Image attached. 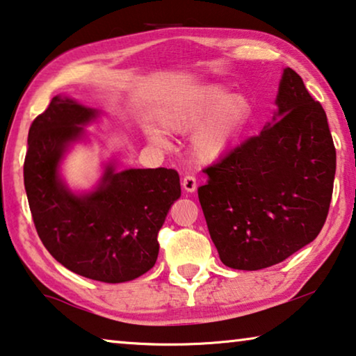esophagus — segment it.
Listing matches in <instances>:
<instances>
[{"mask_svg":"<svg viewBox=\"0 0 356 356\" xmlns=\"http://www.w3.org/2000/svg\"><path fill=\"white\" fill-rule=\"evenodd\" d=\"M182 187H184V190H187V192H195L198 187L197 179H195V176H190L188 174V176H185L182 179Z\"/></svg>","mask_w":356,"mask_h":356,"instance_id":"esophagus-1","label":"esophagus"}]
</instances>
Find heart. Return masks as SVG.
<instances>
[{
    "mask_svg": "<svg viewBox=\"0 0 356 356\" xmlns=\"http://www.w3.org/2000/svg\"><path fill=\"white\" fill-rule=\"evenodd\" d=\"M252 109L247 95H229L222 85H203L172 98L159 113V121L172 132L197 127L192 137L195 156L202 161H216L232 147L252 116ZM147 134L159 147L169 145L161 130L148 127Z\"/></svg>",
    "mask_w": 356,
    "mask_h": 356,
    "instance_id": "1",
    "label": "heart"
}]
</instances>
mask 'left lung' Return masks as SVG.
<instances>
[{
  "instance_id": "left-lung-1",
  "label": "left lung",
  "mask_w": 356,
  "mask_h": 356,
  "mask_svg": "<svg viewBox=\"0 0 356 356\" xmlns=\"http://www.w3.org/2000/svg\"><path fill=\"white\" fill-rule=\"evenodd\" d=\"M277 113L261 132L204 168L198 198L226 266L269 268L313 242L326 222L335 147L326 113L284 69Z\"/></svg>"
}]
</instances>
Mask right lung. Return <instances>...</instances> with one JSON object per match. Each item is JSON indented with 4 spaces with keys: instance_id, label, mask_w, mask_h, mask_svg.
Listing matches in <instances>:
<instances>
[{
    "instance_id": "add662e5",
    "label": "right lung",
    "mask_w": 356,
    "mask_h": 356,
    "mask_svg": "<svg viewBox=\"0 0 356 356\" xmlns=\"http://www.w3.org/2000/svg\"><path fill=\"white\" fill-rule=\"evenodd\" d=\"M98 116L72 98L54 97L29 129L24 185L35 229L51 257L79 276L119 284L154 266L158 232L180 197L174 169L108 164L93 192L76 195L59 177L69 145Z\"/></svg>"
}]
</instances>
